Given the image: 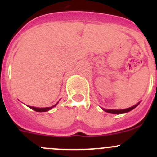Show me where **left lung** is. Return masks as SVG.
Wrapping results in <instances>:
<instances>
[{
	"label": "left lung",
	"mask_w": 157,
	"mask_h": 157,
	"mask_svg": "<svg viewBox=\"0 0 157 157\" xmlns=\"http://www.w3.org/2000/svg\"><path fill=\"white\" fill-rule=\"evenodd\" d=\"M139 105V103L137 104V105H134L133 107H130V108H128V109H121V110H112V109H109V110H107V109H104L105 112H109V113H112V114H122V113H126V112H128L130 111H131L132 109H134V108L138 106Z\"/></svg>",
	"instance_id": "obj_1"
}]
</instances>
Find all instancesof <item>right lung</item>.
Wrapping results in <instances>:
<instances>
[{
    "instance_id": "add662e5",
    "label": "right lung",
    "mask_w": 157,
    "mask_h": 157,
    "mask_svg": "<svg viewBox=\"0 0 157 157\" xmlns=\"http://www.w3.org/2000/svg\"><path fill=\"white\" fill-rule=\"evenodd\" d=\"M57 105V104H56L55 105H53L52 107H48V108H41V109H39V108H35V107H30L29 106L31 109H33V110L36 111V112H47V111L50 110V109H52L53 107H55L56 105Z\"/></svg>"
}]
</instances>
